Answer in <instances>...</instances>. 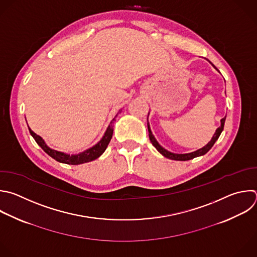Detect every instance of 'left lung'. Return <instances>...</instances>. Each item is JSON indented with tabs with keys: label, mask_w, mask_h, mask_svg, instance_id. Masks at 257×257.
<instances>
[{
	"label": "left lung",
	"mask_w": 257,
	"mask_h": 257,
	"mask_svg": "<svg viewBox=\"0 0 257 257\" xmlns=\"http://www.w3.org/2000/svg\"><path fill=\"white\" fill-rule=\"evenodd\" d=\"M212 65L214 66V64L212 63ZM215 67V66H214ZM216 68V67H215ZM217 69V68H216ZM225 120H226V117H224L223 119H221V126L216 130V132H215V134H214V136L212 137V139H211V141L207 144V145H205L203 148H201V149H198V150H196V151H194V152H191V153H186V154H178V153H173V152H169V151H167L166 149H164L157 141H156V139L154 138V136H153V134H152V132H151V130H150V126H149V123L147 122V127H148V135H149V139H150V141H151V143H152V145L157 149V151L158 152H160L164 157H166V158H169V159H173V160H181V161H186V160H190V159H193V158H195V157H198V156H201V155H204V154H206L212 147H213V145L215 144V142L218 140V138H219V136H220V134L222 133V131H223V129H224V124H225Z\"/></svg>",
	"instance_id": "8db88e82"
}]
</instances>
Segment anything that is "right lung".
I'll return each mask as SVG.
<instances>
[{
  "label": "right lung",
  "instance_id": "obj_1",
  "mask_svg": "<svg viewBox=\"0 0 257 257\" xmlns=\"http://www.w3.org/2000/svg\"><path fill=\"white\" fill-rule=\"evenodd\" d=\"M121 113V110L118 112V114ZM117 114V115H118ZM117 115L113 118V120L111 121L110 125L108 126L103 138L93 147L87 149L83 152H80L78 154H72V155H69V154H66L64 152H60V151H57V150H54V149H51L50 147H48L46 145V143L44 142V140L39 136L37 135L36 133H34L29 127V131H30V134L33 136V138L35 139V141L37 142V144L49 155L51 156L53 159H55L56 161L58 162H61V163H66V164H72V165H76V164H81V163H85V162H90L92 160H95L97 159L98 157H100L104 151L106 150L109 142L111 141L112 139V136H113V123L115 121V118L117 117Z\"/></svg>",
  "mask_w": 257,
  "mask_h": 257
}]
</instances>
